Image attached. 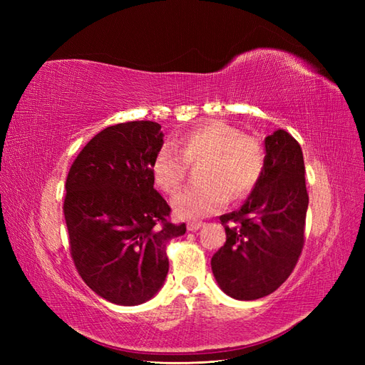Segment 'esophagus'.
<instances>
[{
  "instance_id": "obj_1",
  "label": "esophagus",
  "mask_w": 365,
  "mask_h": 365,
  "mask_svg": "<svg viewBox=\"0 0 365 365\" xmlns=\"http://www.w3.org/2000/svg\"><path fill=\"white\" fill-rule=\"evenodd\" d=\"M202 225H204V222H201V220H192V222L187 224V230H189V231H197Z\"/></svg>"
}]
</instances>
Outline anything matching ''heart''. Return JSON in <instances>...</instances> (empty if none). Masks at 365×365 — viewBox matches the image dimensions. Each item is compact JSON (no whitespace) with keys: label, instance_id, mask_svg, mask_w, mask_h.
Instances as JSON below:
<instances>
[{"label":"heart","instance_id":"b5f03b06","mask_svg":"<svg viewBox=\"0 0 365 365\" xmlns=\"http://www.w3.org/2000/svg\"><path fill=\"white\" fill-rule=\"evenodd\" d=\"M180 154L169 146L158 149L152 161V175L165 193L184 182L187 164L202 161L200 181L172 197L176 216L200 219L219 212L230 200L245 197L262 178L267 150L259 137L242 132L224 121H208L182 134L176 141Z\"/></svg>","mask_w":365,"mask_h":365}]
</instances>
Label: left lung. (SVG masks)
<instances>
[{
  "label": "left lung",
  "mask_w": 365,
  "mask_h": 365,
  "mask_svg": "<svg viewBox=\"0 0 365 365\" xmlns=\"http://www.w3.org/2000/svg\"><path fill=\"white\" fill-rule=\"evenodd\" d=\"M267 165L248 200L222 215L227 240L212 257L215 279L236 300H257L289 277L304 245L309 196L303 152L283 129L264 138Z\"/></svg>",
  "instance_id": "obj_1"
}]
</instances>
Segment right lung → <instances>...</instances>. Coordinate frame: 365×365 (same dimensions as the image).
Wrapping results in <instances>:
<instances>
[{
	"label": "right lung",
	"instance_id": "add662e5",
	"mask_svg": "<svg viewBox=\"0 0 365 365\" xmlns=\"http://www.w3.org/2000/svg\"><path fill=\"white\" fill-rule=\"evenodd\" d=\"M163 146L155 121L109 126L86 143L65 182L70 254L82 280L105 300L141 304L169 271L168 242L185 233L153 189L152 161Z\"/></svg>",
	"mask_w": 365,
	"mask_h": 365
}]
</instances>
